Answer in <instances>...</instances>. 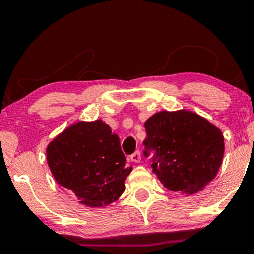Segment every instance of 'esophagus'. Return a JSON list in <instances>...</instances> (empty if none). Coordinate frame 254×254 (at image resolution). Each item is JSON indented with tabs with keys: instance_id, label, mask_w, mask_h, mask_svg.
Masks as SVG:
<instances>
[{
	"instance_id": "34e87169",
	"label": "esophagus",
	"mask_w": 254,
	"mask_h": 254,
	"mask_svg": "<svg viewBox=\"0 0 254 254\" xmlns=\"http://www.w3.org/2000/svg\"><path fill=\"white\" fill-rule=\"evenodd\" d=\"M130 159H131V161H132V162H139V161H141V151H139V150L135 151V153H133L132 155L130 156Z\"/></svg>"
}]
</instances>
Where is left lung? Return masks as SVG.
<instances>
[{
	"label": "left lung",
	"instance_id": "8db88e82",
	"mask_svg": "<svg viewBox=\"0 0 254 254\" xmlns=\"http://www.w3.org/2000/svg\"><path fill=\"white\" fill-rule=\"evenodd\" d=\"M144 156L167 190L194 193L216 176L222 164V132L189 111L159 112L144 123Z\"/></svg>",
	"mask_w": 254,
	"mask_h": 254
}]
</instances>
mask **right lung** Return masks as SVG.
<instances>
[{
    "label": "right lung",
    "mask_w": 254,
    "mask_h": 254,
    "mask_svg": "<svg viewBox=\"0 0 254 254\" xmlns=\"http://www.w3.org/2000/svg\"><path fill=\"white\" fill-rule=\"evenodd\" d=\"M48 164L56 182L94 208L118 199L131 167L119 137L103 121L78 122L49 144Z\"/></svg>",
    "instance_id": "add662e5"
}]
</instances>
